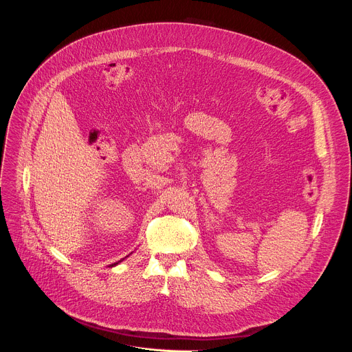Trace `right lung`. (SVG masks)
<instances>
[{
  "instance_id": "1",
  "label": "right lung",
  "mask_w": 352,
  "mask_h": 352,
  "mask_svg": "<svg viewBox=\"0 0 352 352\" xmlns=\"http://www.w3.org/2000/svg\"><path fill=\"white\" fill-rule=\"evenodd\" d=\"M121 262V261H120ZM116 265H118V263H114V265H111V266H116Z\"/></svg>"
}]
</instances>
